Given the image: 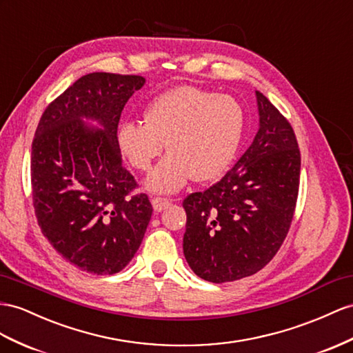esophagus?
<instances>
[{
    "mask_svg": "<svg viewBox=\"0 0 353 353\" xmlns=\"http://www.w3.org/2000/svg\"><path fill=\"white\" fill-rule=\"evenodd\" d=\"M170 204H171V201L167 200V198H161V196H153L152 198V205H153V210H155V212L165 210Z\"/></svg>",
    "mask_w": 353,
    "mask_h": 353,
    "instance_id": "obj_1",
    "label": "esophagus"
}]
</instances>
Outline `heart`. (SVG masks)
I'll use <instances>...</instances> for the list:
<instances>
[{"instance_id": "1", "label": "heart", "mask_w": 353, "mask_h": 353, "mask_svg": "<svg viewBox=\"0 0 353 353\" xmlns=\"http://www.w3.org/2000/svg\"><path fill=\"white\" fill-rule=\"evenodd\" d=\"M141 123L125 122L117 141L131 165L149 171L167 143L168 155L148 180L155 192H176L191 177L209 182L232 162L245 128V113L236 98L194 86L159 95Z\"/></svg>"}]
</instances>
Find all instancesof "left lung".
<instances>
[{
	"instance_id": "1",
	"label": "left lung",
	"mask_w": 353,
	"mask_h": 353,
	"mask_svg": "<svg viewBox=\"0 0 353 353\" xmlns=\"http://www.w3.org/2000/svg\"><path fill=\"white\" fill-rule=\"evenodd\" d=\"M259 130L219 182L183 200V254L196 276L213 283L258 273L291 228L301 155L286 117L256 90Z\"/></svg>"
}]
</instances>
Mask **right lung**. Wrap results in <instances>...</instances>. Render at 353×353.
<instances>
[{
  "instance_id": "right-lung-1",
  "label": "right lung",
  "mask_w": 353,
  "mask_h": 353,
  "mask_svg": "<svg viewBox=\"0 0 353 353\" xmlns=\"http://www.w3.org/2000/svg\"><path fill=\"white\" fill-rule=\"evenodd\" d=\"M144 77L90 73L43 112L31 149L32 204L50 245L86 273L128 265L152 218L146 194L122 164L117 125ZM83 117L103 130L89 129Z\"/></svg>"
}]
</instances>
